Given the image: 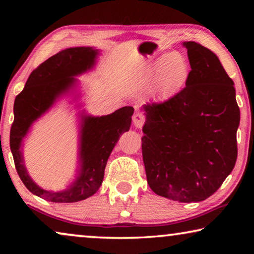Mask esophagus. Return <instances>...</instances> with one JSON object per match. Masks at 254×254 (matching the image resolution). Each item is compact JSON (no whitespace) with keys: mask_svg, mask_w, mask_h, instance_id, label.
Instances as JSON below:
<instances>
[{"mask_svg":"<svg viewBox=\"0 0 254 254\" xmlns=\"http://www.w3.org/2000/svg\"><path fill=\"white\" fill-rule=\"evenodd\" d=\"M144 122H145V118L142 113L137 112V113L134 114V117H133V124H134L135 127L141 128L143 127Z\"/></svg>","mask_w":254,"mask_h":254,"instance_id":"obj_1","label":"esophagus"}]
</instances>
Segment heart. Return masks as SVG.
Returning <instances> with one entry per match:
<instances>
[{
  "label": "heart",
  "mask_w": 254,
  "mask_h": 254,
  "mask_svg": "<svg viewBox=\"0 0 254 254\" xmlns=\"http://www.w3.org/2000/svg\"><path fill=\"white\" fill-rule=\"evenodd\" d=\"M150 76L157 80V89L161 96H173L187 83L189 64L183 54L171 51L153 64Z\"/></svg>",
  "instance_id": "heart-1"
}]
</instances>
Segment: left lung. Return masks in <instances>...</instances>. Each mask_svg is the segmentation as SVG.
Returning <instances> with one entry per match:
<instances>
[{"instance_id":"8db88e82","label":"left lung","mask_w":254,"mask_h":254,"mask_svg":"<svg viewBox=\"0 0 254 254\" xmlns=\"http://www.w3.org/2000/svg\"><path fill=\"white\" fill-rule=\"evenodd\" d=\"M183 46L191 68L186 87L142 106V157L157 195L196 203L212 196L234 168L240 109L217 56L194 41Z\"/></svg>"}]
</instances>
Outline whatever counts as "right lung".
Returning a JSON list of instances; mask_svg holds the SVG:
<instances>
[{
  "label": "right lung",
  "mask_w": 254,
  "mask_h": 254,
  "mask_svg": "<svg viewBox=\"0 0 254 254\" xmlns=\"http://www.w3.org/2000/svg\"><path fill=\"white\" fill-rule=\"evenodd\" d=\"M100 50L92 47H74L59 51L36 68L14 101V121L10 132V148L15 169L33 195L53 203H74L88 198L101 187L112 150L121 134L130 130L132 106H124L109 115L92 117L83 110L79 118L78 168L77 177L64 190L41 188L30 177L22 153L23 139L32 124L47 113L60 97L76 92L79 76L91 70ZM79 96V95H78Z\"/></svg>",
  "instance_id": "1"
}]
</instances>
